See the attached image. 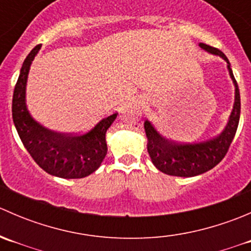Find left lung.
Here are the masks:
<instances>
[{"label":"left lung","instance_id":"obj_1","mask_svg":"<svg viewBox=\"0 0 251 251\" xmlns=\"http://www.w3.org/2000/svg\"><path fill=\"white\" fill-rule=\"evenodd\" d=\"M199 46L211 54L220 55L226 60L228 68L229 76L234 83V104L229 115L228 123L220 135L203 142L196 143H179L163 137L155 130L151 121H144V131H146L148 143L149 156L151 163L161 173L170 176L193 177L211 170L225 158L228 151L229 146L233 141L237 132L238 124L240 118V95L235 81L233 72L231 69L229 60L226 55L217 48L205 44H199Z\"/></svg>","mask_w":251,"mask_h":251}]
</instances>
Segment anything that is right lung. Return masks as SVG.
Listing matches in <instances>:
<instances>
[{
	"label": "right lung",
	"mask_w": 251,
	"mask_h": 251,
	"mask_svg": "<svg viewBox=\"0 0 251 251\" xmlns=\"http://www.w3.org/2000/svg\"><path fill=\"white\" fill-rule=\"evenodd\" d=\"M40 48L41 45L32 48L20 69L12 100L14 126L26 151L42 170L62 178H82L102 164L108 151L105 133L118 113L102 119L95 127L80 135L54 132L37 123L27 110L25 92L30 65Z\"/></svg>",
	"instance_id": "add662e5"
}]
</instances>
